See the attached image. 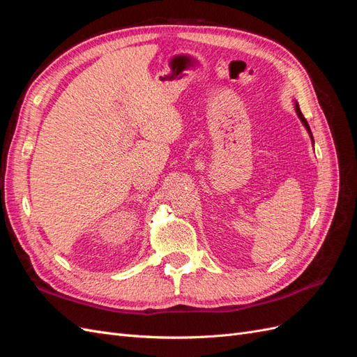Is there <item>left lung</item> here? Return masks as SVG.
Listing matches in <instances>:
<instances>
[{"mask_svg": "<svg viewBox=\"0 0 357 357\" xmlns=\"http://www.w3.org/2000/svg\"><path fill=\"white\" fill-rule=\"evenodd\" d=\"M295 110H296V114H298V117L301 119V122L304 123V126L307 128V131H308V134H310V137H311V142L314 143V139H312V134H311V129H310V125H308V122H307V119L304 117V114L301 113V109H299V105H298V102H295Z\"/></svg>", "mask_w": 357, "mask_h": 357, "instance_id": "8db88e82", "label": "left lung"}]
</instances>
